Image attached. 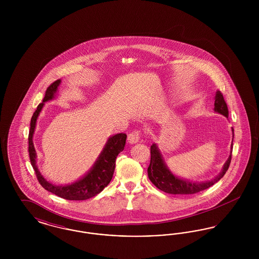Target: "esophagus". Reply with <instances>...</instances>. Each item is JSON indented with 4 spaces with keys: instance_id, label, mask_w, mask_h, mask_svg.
<instances>
[{
    "instance_id": "34e87169",
    "label": "esophagus",
    "mask_w": 259,
    "mask_h": 259,
    "mask_svg": "<svg viewBox=\"0 0 259 259\" xmlns=\"http://www.w3.org/2000/svg\"><path fill=\"white\" fill-rule=\"evenodd\" d=\"M139 140H140V133H139L138 131L131 132V133L128 135V138H127V141H128V143H129L130 145L137 144V143L139 142Z\"/></svg>"
}]
</instances>
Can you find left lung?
Wrapping results in <instances>:
<instances>
[{"label":"left lung","mask_w":259,"mask_h":259,"mask_svg":"<svg viewBox=\"0 0 259 259\" xmlns=\"http://www.w3.org/2000/svg\"><path fill=\"white\" fill-rule=\"evenodd\" d=\"M213 111L225 116L228 119V108L220 91H217L214 95ZM233 138H234V129L232 128V143L230 148V154L228 159L222 166L221 172L209 181L198 182V183L190 182L188 180H185L175 175L164 160V157L161 153V150L158 148L157 144L154 143L150 147L151 157H150V163L148 168V179L158 189L169 194H194L199 191L205 190L210 187L211 185L217 184L228 170L231 162Z\"/></svg>","instance_id":"obj_1"}]
</instances>
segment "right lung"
<instances>
[{
    "instance_id": "obj_1",
    "label": "right lung",
    "mask_w": 259,
    "mask_h": 259,
    "mask_svg": "<svg viewBox=\"0 0 259 259\" xmlns=\"http://www.w3.org/2000/svg\"><path fill=\"white\" fill-rule=\"evenodd\" d=\"M61 84V79L54 81L46 92V96L37 106V110L34 112L29 131V156L30 161L35 170L38 183L41 186L51 193L67 199V200H87L94 197L99 194L107 185L110 184L112 179V175L115 168V159L117 155L124 149L127 136L123 133L115 134L108 138L103 150L99 154L98 157L92 167L84 174L81 178L67 185H55L48 181L38 170L37 164V151L35 149L33 138L36 130L37 121L39 113L47 102L56 99L58 94V87Z\"/></svg>"
}]
</instances>
